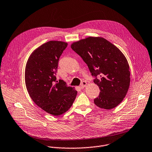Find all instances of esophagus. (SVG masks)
<instances>
[{
    "label": "esophagus",
    "mask_w": 152,
    "mask_h": 152,
    "mask_svg": "<svg viewBox=\"0 0 152 152\" xmlns=\"http://www.w3.org/2000/svg\"><path fill=\"white\" fill-rule=\"evenodd\" d=\"M86 85H87L86 82V81H83V82L81 83V84H80V88L81 89H83V88L86 86Z\"/></svg>",
    "instance_id": "34e87169"
}]
</instances>
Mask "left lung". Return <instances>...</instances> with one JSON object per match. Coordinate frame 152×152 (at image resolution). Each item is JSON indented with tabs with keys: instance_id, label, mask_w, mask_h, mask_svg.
I'll use <instances>...</instances> for the list:
<instances>
[{
	"instance_id": "obj_1",
	"label": "left lung",
	"mask_w": 152,
	"mask_h": 152,
	"mask_svg": "<svg viewBox=\"0 0 152 152\" xmlns=\"http://www.w3.org/2000/svg\"><path fill=\"white\" fill-rule=\"evenodd\" d=\"M72 49L87 64L94 82L101 91L94 99L101 108L111 110L125 98L130 83L128 61L122 52L102 37H89L75 42Z\"/></svg>"
}]
</instances>
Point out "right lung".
Here are the masks:
<instances>
[{
	"instance_id": "obj_1",
	"label": "right lung",
	"mask_w": 152,
	"mask_h": 152,
	"mask_svg": "<svg viewBox=\"0 0 152 152\" xmlns=\"http://www.w3.org/2000/svg\"><path fill=\"white\" fill-rule=\"evenodd\" d=\"M67 46L63 41H50L29 57L25 73L28 94L42 110L55 116L66 113L72 105L77 91L62 80H56L60 57Z\"/></svg>"
}]
</instances>
